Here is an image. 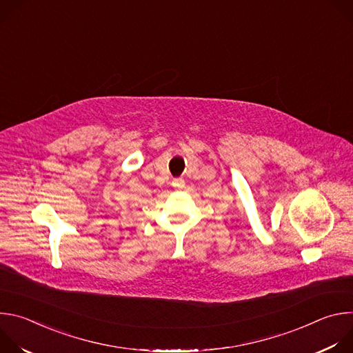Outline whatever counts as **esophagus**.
<instances>
[{
	"label": "esophagus",
	"mask_w": 353,
	"mask_h": 353,
	"mask_svg": "<svg viewBox=\"0 0 353 353\" xmlns=\"http://www.w3.org/2000/svg\"><path fill=\"white\" fill-rule=\"evenodd\" d=\"M173 187H177V188H183L184 187V181L183 180H173Z\"/></svg>",
	"instance_id": "1"
}]
</instances>
